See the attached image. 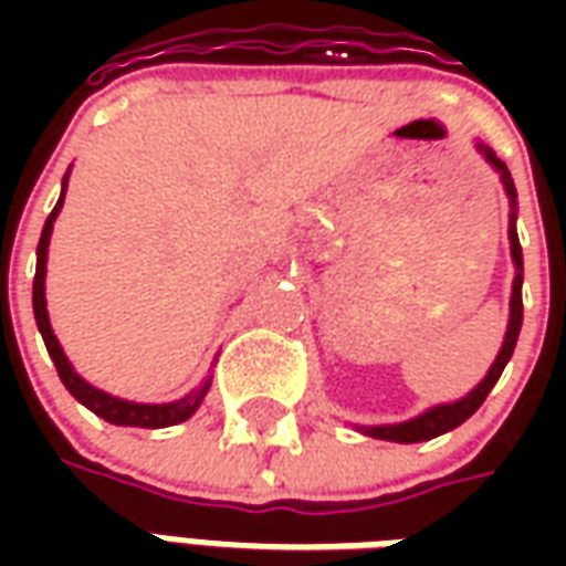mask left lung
Instances as JSON below:
<instances>
[{
    "label": "left lung",
    "instance_id": "8db88e82",
    "mask_svg": "<svg viewBox=\"0 0 566 566\" xmlns=\"http://www.w3.org/2000/svg\"><path fill=\"white\" fill-rule=\"evenodd\" d=\"M479 154H485V160L500 172V181L506 187V197H510L512 214H510V248H512V263H515V279H512V300H510V327H506V336H503V345H500L497 360L491 364L488 376L473 391L454 400V403H439L433 409H427L421 416L409 418V421H400V424H379V427H360L367 437L388 439V442H424V439L442 437L449 433L458 424H463L467 418L473 416L479 406L485 403V397L491 394V388L497 385L500 373L510 364L512 352H515V343H518V331H522V282H524V260H522V245H518V233H515V185H512V175L506 169V163L497 160V154L491 148H485L482 142L475 145Z\"/></svg>",
    "mask_w": 566,
    "mask_h": 566
}]
</instances>
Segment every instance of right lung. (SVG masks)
Masks as SVG:
<instances>
[{"instance_id": "right-lung-1", "label": "right lung", "mask_w": 566, "mask_h": 566, "mask_svg": "<svg viewBox=\"0 0 566 566\" xmlns=\"http://www.w3.org/2000/svg\"><path fill=\"white\" fill-rule=\"evenodd\" d=\"M69 178V172H66ZM66 178H63V190H66ZM63 209V197L56 199L54 211L48 214L44 221L42 239H39V251H35V279H32V312H35V324H39V333H42L44 345H48V355L54 360L60 379L69 388V394L84 403L91 412H96L99 418H105L108 424L120 427H148V430H157V427H172L181 424L187 418L193 416L202 403V397L211 388V379H206L199 385L197 391H190L181 400L175 403H129V400H120V397H112V394L93 388L87 381L81 379L78 373L72 369L69 357L63 355V348L56 343L54 331H51V318H48V303H44V272H48V245H51V230H54L56 214Z\"/></svg>"}]
</instances>
